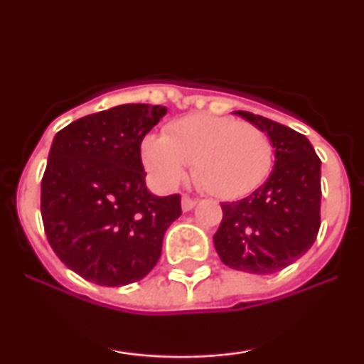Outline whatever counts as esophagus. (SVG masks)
<instances>
[{"label": "esophagus", "instance_id": "esophagus-1", "mask_svg": "<svg viewBox=\"0 0 364 364\" xmlns=\"http://www.w3.org/2000/svg\"><path fill=\"white\" fill-rule=\"evenodd\" d=\"M196 205V200H193V198H190V196H183V200H181V207H183V210L185 212H190L191 208H193Z\"/></svg>", "mask_w": 364, "mask_h": 364}]
</instances>
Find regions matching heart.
<instances>
[{"label":"heart","instance_id":"heart-1","mask_svg":"<svg viewBox=\"0 0 364 364\" xmlns=\"http://www.w3.org/2000/svg\"><path fill=\"white\" fill-rule=\"evenodd\" d=\"M141 159L162 188H173L193 164V178L207 193L235 200L252 193L269 178L274 145L263 129L214 114H190L173 121L164 136L150 135Z\"/></svg>","mask_w":364,"mask_h":364}]
</instances>
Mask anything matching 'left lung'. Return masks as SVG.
<instances>
[{"instance_id":"left-lung-1","label":"left lung","mask_w":364,"mask_h":364,"mask_svg":"<svg viewBox=\"0 0 364 364\" xmlns=\"http://www.w3.org/2000/svg\"><path fill=\"white\" fill-rule=\"evenodd\" d=\"M272 140L275 164L269 179L237 202L220 203L223 223L214 245L224 265L269 275L301 258L320 229V166L310 140L253 112L236 111Z\"/></svg>"}]
</instances>
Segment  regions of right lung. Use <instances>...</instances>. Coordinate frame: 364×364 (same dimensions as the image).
I'll use <instances>...</instances> for the list:
<instances>
[{
	"label": "right lung",
	"instance_id": "1",
	"mask_svg": "<svg viewBox=\"0 0 364 364\" xmlns=\"http://www.w3.org/2000/svg\"><path fill=\"white\" fill-rule=\"evenodd\" d=\"M166 111L123 104L54 136L41 183L44 231L58 258L85 281L107 287L141 281L181 215V196L150 193L141 164V140Z\"/></svg>",
	"mask_w": 364,
	"mask_h": 364
}]
</instances>
